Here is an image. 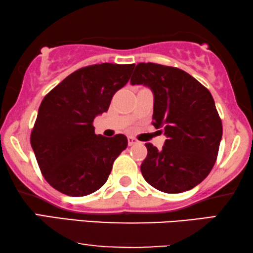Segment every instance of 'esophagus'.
<instances>
[{
	"label": "esophagus",
	"mask_w": 253,
	"mask_h": 253,
	"mask_svg": "<svg viewBox=\"0 0 253 253\" xmlns=\"http://www.w3.org/2000/svg\"><path fill=\"white\" fill-rule=\"evenodd\" d=\"M127 144H129V146H132V145L138 144V140L133 137H127Z\"/></svg>",
	"instance_id": "1"
}]
</instances>
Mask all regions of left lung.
<instances>
[{
    "label": "left lung",
    "mask_w": 253,
    "mask_h": 253,
    "mask_svg": "<svg viewBox=\"0 0 253 253\" xmlns=\"http://www.w3.org/2000/svg\"><path fill=\"white\" fill-rule=\"evenodd\" d=\"M130 83L153 92L152 124L167 137L161 150L146 144L145 181L166 193L195 188L212 170L222 138L212 94L188 72L155 63L137 64Z\"/></svg>",
    "instance_id": "obj_1"
}]
</instances>
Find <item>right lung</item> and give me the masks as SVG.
I'll return each mask as SVG.
<instances>
[{
	"instance_id": "1",
	"label": "right lung",
	"mask_w": 253,
	"mask_h": 253,
	"mask_svg": "<svg viewBox=\"0 0 253 253\" xmlns=\"http://www.w3.org/2000/svg\"><path fill=\"white\" fill-rule=\"evenodd\" d=\"M134 64L101 63L72 72L44 96L31 146L46 181L64 195L83 197L105 184L127 138L95 134L93 121L129 82Z\"/></svg>"
}]
</instances>
